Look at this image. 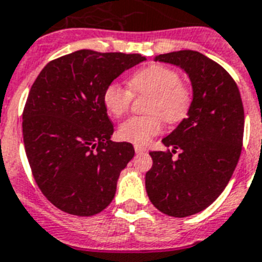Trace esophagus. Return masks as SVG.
Segmentation results:
<instances>
[{
  "mask_svg": "<svg viewBox=\"0 0 262 262\" xmlns=\"http://www.w3.org/2000/svg\"><path fill=\"white\" fill-rule=\"evenodd\" d=\"M135 150H136V153H146V151H148L145 146H142V145H138V144L135 145Z\"/></svg>",
  "mask_w": 262,
  "mask_h": 262,
  "instance_id": "1",
  "label": "esophagus"
}]
</instances>
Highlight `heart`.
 I'll list each match as a JSON object with an SVG mask.
<instances>
[{"label": "heart", "instance_id": "b5f03b06", "mask_svg": "<svg viewBox=\"0 0 262 262\" xmlns=\"http://www.w3.org/2000/svg\"><path fill=\"white\" fill-rule=\"evenodd\" d=\"M129 91L117 82L109 83L102 94L106 112L114 118H121L129 111L133 94H150L146 116H133L118 126L121 140L135 144H146L160 135L164 120L177 124L188 116L192 106V92L182 82L181 74L173 68L150 65L137 70L127 80Z\"/></svg>", "mask_w": 262, "mask_h": 262}]
</instances>
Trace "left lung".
<instances>
[{"label": "left lung", "instance_id": "obj_1", "mask_svg": "<svg viewBox=\"0 0 262 262\" xmlns=\"http://www.w3.org/2000/svg\"><path fill=\"white\" fill-rule=\"evenodd\" d=\"M156 61L182 68L192 81L188 117L162 140L172 150L150 151L153 165L145 176L151 204L181 219L208 208L228 185L243 149L244 106L232 76L201 53L180 50Z\"/></svg>", "mask_w": 262, "mask_h": 262}]
</instances>
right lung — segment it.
Returning a JSON list of instances; mask_svg holds the SVG:
<instances>
[{
    "mask_svg": "<svg viewBox=\"0 0 262 262\" xmlns=\"http://www.w3.org/2000/svg\"><path fill=\"white\" fill-rule=\"evenodd\" d=\"M146 58L82 49L50 61L30 88L23 113L24 145L33 177L60 210L88 217L116 194L121 170L135 156L111 140L105 88Z\"/></svg>",
    "mask_w": 262,
    "mask_h": 262,
    "instance_id": "right-lung-1",
    "label": "right lung"
}]
</instances>
